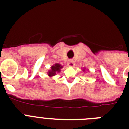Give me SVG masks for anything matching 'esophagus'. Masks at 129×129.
Segmentation results:
<instances>
[{
  "label": "esophagus",
  "instance_id": "1",
  "mask_svg": "<svg viewBox=\"0 0 129 129\" xmlns=\"http://www.w3.org/2000/svg\"><path fill=\"white\" fill-rule=\"evenodd\" d=\"M74 65H75L74 62V61H73L72 60L68 61V66L73 67V66H74Z\"/></svg>",
  "mask_w": 129,
  "mask_h": 129
}]
</instances>
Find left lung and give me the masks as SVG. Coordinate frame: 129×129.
<instances>
[{"mask_svg": "<svg viewBox=\"0 0 129 129\" xmlns=\"http://www.w3.org/2000/svg\"><path fill=\"white\" fill-rule=\"evenodd\" d=\"M83 71H84V70H83Z\"/></svg>", "mask_w": 129, "mask_h": 129, "instance_id": "1", "label": "left lung"}]
</instances>
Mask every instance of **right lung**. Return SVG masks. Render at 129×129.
<instances>
[{
	"mask_svg": "<svg viewBox=\"0 0 129 129\" xmlns=\"http://www.w3.org/2000/svg\"><path fill=\"white\" fill-rule=\"evenodd\" d=\"M63 66H61L60 64L59 63H55L53 66L51 67V70L48 71V76H53L56 74V73L60 72L61 69L62 68Z\"/></svg>",
	"mask_w": 129,
	"mask_h": 129,
	"instance_id": "obj_1",
	"label": "right lung"
}]
</instances>
